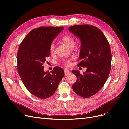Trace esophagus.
Returning a JSON list of instances; mask_svg holds the SVG:
<instances>
[{
    "mask_svg": "<svg viewBox=\"0 0 129 129\" xmlns=\"http://www.w3.org/2000/svg\"><path fill=\"white\" fill-rule=\"evenodd\" d=\"M64 74H65L66 76H67V75H69V74L71 73V72H70L68 69H64Z\"/></svg>",
    "mask_w": 129,
    "mask_h": 129,
    "instance_id": "34e87169",
    "label": "esophagus"
}]
</instances>
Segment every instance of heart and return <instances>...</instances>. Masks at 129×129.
<instances>
[{"instance_id":"heart-1","label":"heart","mask_w":129,"mask_h":129,"mask_svg":"<svg viewBox=\"0 0 129 129\" xmlns=\"http://www.w3.org/2000/svg\"><path fill=\"white\" fill-rule=\"evenodd\" d=\"M62 41L64 44L67 45L70 48H73L75 45V40L72 36L70 35H65L62 38ZM49 52L51 54H53L55 52V44L54 43H52L49 46ZM72 63V60L71 59L64 60L63 62V64L66 66H69Z\"/></svg>"}]
</instances>
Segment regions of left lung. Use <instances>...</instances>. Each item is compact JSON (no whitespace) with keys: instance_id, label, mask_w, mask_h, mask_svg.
I'll return each mask as SVG.
<instances>
[{"instance_id":"left-lung-1","label":"left lung","mask_w":129,"mask_h":129,"mask_svg":"<svg viewBox=\"0 0 129 129\" xmlns=\"http://www.w3.org/2000/svg\"><path fill=\"white\" fill-rule=\"evenodd\" d=\"M69 30L81 41L79 67H87L81 74L78 71L72 73L77 77L73 85L74 91L84 98L95 95L107 81L111 69V52L108 40L99 28L90 25H74Z\"/></svg>"}]
</instances>
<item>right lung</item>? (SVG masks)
Masks as SVG:
<instances>
[{
	"label": "right lung",
	"instance_id": "1",
	"mask_svg": "<svg viewBox=\"0 0 129 129\" xmlns=\"http://www.w3.org/2000/svg\"><path fill=\"white\" fill-rule=\"evenodd\" d=\"M63 28L41 26L33 29L19 46L17 57L19 76L30 93L41 99L51 96L64 75L61 67H55L47 73L43 66L50 55V44Z\"/></svg>",
	"mask_w": 129,
	"mask_h": 129
}]
</instances>
